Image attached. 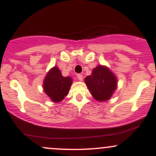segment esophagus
<instances>
[{"label": "esophagus", "instance_id": "obj_1", "mask_svg": "<svg viewBox=\"0 0 156 156\" xmlns=\"http://www.w3.org/2000/svg\"><path fill=\"white\" fill-rule=\"evenodd\" d=\"M77 77H78V80H80V81H81V80H83V76H82L81 74H78V75H77Z\"/></svg>", "mask_w": 156, "mask_h": 156}]
</instances>
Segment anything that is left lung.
I'll return each instance as SVG.
<instances>
[{
	"label": "left lung",
	"mask_w": 156,
	"mask_h": 156,
	"mask_svg": "<svg viewBox=\"0 0 156 156\" xmlns=\"http://www.w3.org/2000/svg\"><path fill=\"white\" fill-rule=\"evenodd\" d=\"M85 83L93 98L103 102L112 98L117 89V80L108 67L99 65L93 69L92 75L85 78Z\"/></svg>",
	"instance_id": "obj_1"
}]
</instances>
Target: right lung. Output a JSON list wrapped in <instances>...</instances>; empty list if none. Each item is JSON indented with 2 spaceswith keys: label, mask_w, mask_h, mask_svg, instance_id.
Masks as SVG:
<instances>
[{
  "label": "right lung",
  "mask_w": 156,
  "mask_h": 156,
  "mask_svg": "<svg viewBox=\"0 0 156 156\" xmlns=\"http://www.w3.org/2000/svg\"><path fill=\"white\" fill-rule=\"evenodd\" d=\"M73 83L70 77H64L57 67H53L46 75L43 82L44 92L52 101L58 103L67 96Z\"/></svg>",
  "instance_id": "add662e5"
}]
</instances>
